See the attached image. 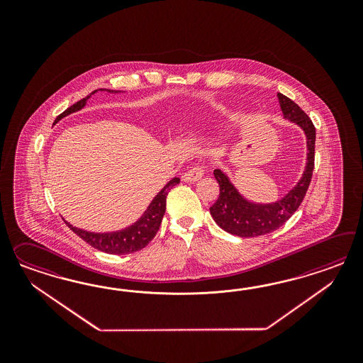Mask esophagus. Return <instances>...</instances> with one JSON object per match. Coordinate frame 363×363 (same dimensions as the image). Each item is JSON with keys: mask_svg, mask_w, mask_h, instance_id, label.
I'll list each match as a JSON object with an SVG mask.
<instances>
[{"mask_svg": "<svg viewBox=\"0 0 363 363\" xmlns=\"http://www.w3.org/2000/svg\"><path fill=\"white\" fill-rule=\"evenodd\" d=\"M205 174V170L201 166H194L190 170H187L186 173L182 176V181L187 184H194L199 181Z\"/></svg>", "mask_w": 363, "mask_h": 363, "instance_id": "obj_1", "label": "esophagus"}]
</instances>
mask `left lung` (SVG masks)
<instances>
[{"instance_id":"obj_1","label":"left lung","mask_w":363,"mask_h":363,"mask_svg":"<svg viewBox=\"0 0 363 363\" xmlns=\"http://www.w3.org/2000/svg\"><path fill=\"white\" fill-rule=\"evenodd\" d=\"M277 97L286 120L294 122L305 132L308 162L297 185L285 197L273 203H255L246 199L231 184L229 177L220 169L214 170V177L220 185V197L210 208V214L220 229L242 238L264 235L281 228L302 203L314 170L315 128L313 122L294 101L282 93H278Z\"/></svg>"}]
</instances>
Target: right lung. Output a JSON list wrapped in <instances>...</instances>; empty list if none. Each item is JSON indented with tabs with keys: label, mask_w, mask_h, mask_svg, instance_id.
Segmentation results:
<instances>
[{
	"label": "right lung",
	"mask_w": 363,
	"mask_h": 363,
	"mask_svg": "<svg viewBox=\"0 0 363 363\" xmlns=\"http://www.w3.org/2000/svg\"><path fill=\"white\" fill-rule=\"evenodd\" d=\"M99 90L101 91L105 90L108 93H118L120 91V90H110V89H99ZM97 91L99 90L91 91L85 99L78 101L74 105L67 108L64 113H61L55 118V123L62 120L66 116L82 109L86 105V101L91 97V94H94ZM177 184H179V178L174 177L153 198V201L150 202L147 209L145 210L141 218L137 222H134L129 228L122 229V230L110 231V233H93V231L82 230V229L74 228L73 225L64 220L79 238L88 242L90 246H93L97 250H101L104 253L117 254V255L134 253V252H138L143 249L155 237L157 231L160 229V225L162 222V218H164V214H165L166 197H167L170 189L176 186Z\"/></svg>",
	"instance_id": "right-lung-1"
}]
</instances>
